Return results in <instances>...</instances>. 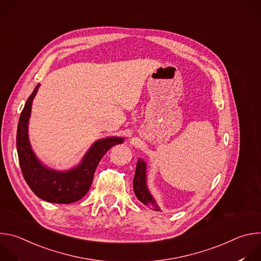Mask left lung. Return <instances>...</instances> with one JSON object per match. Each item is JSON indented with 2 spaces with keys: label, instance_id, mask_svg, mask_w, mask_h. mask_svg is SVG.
<instances>
[{
  "label": "left lung",
  "instance_id": "1",
  "mask_svg": "<svg viewBox=\"0 0 261 261\" xmlns=\"http://www.w3.org/2000/svg\"><path fill=\"white\" fill-rule=\"evenodd\" d=\"M133 190L139 201L150 206L154 211H158L159 206L152 196L146 186V163L142 159H138L136 164L135 175L133 178Z\"/></svg>",
  "mask_w": 261,
  "mask_h": 261
}]
</instances>
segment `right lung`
Returning <instances> with one entry per match:
<instances>
[{"label": "right lung", "instance_id": "add662e5", "mask_svg": "<svg viewBox=\"0 0 261 261\" xmlns=\"http://www.w3.org/2000/svg\"><path fill=\"white\" fill-rule=\"evenodd\" d=\"M37 85L20 114L16 134V147L22 175L31 190L39 198L54 203H72L82 199L90 190L95 170L111 146L123 143L122 137H108L93 143L82 162L67 171H58L43 165L34 154L28 136V125Z\"/></svg>", "mask_w": 261, "mask_h": 261}]
</instances>
